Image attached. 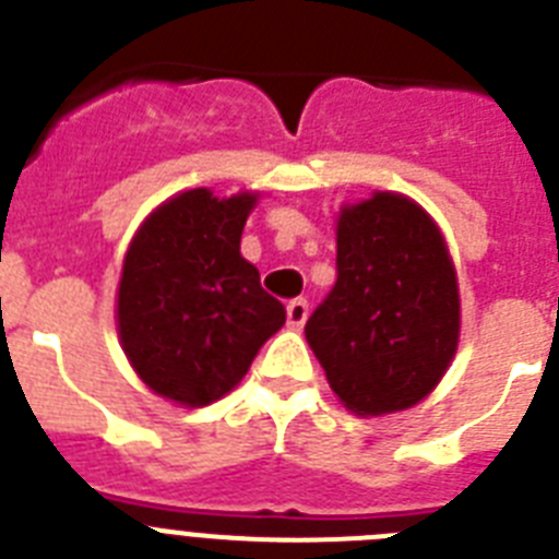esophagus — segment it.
Segmentation results:
<instances>
[{"mask_svg":"<svg viewBox=\"0 0 559 559\" xmlns=\"http://www.w3.org/2000/svg\"><path fill=\"white\" fill-rule=\"evenodd\" d=\"M309 318V300L307 298H293L286 304V320H289V326L300 329L307 323Z\"/></svg>","mask_w":559,"mask_h":559,"instance_id":"obj_1","label":"esophagus"}]
</instances>
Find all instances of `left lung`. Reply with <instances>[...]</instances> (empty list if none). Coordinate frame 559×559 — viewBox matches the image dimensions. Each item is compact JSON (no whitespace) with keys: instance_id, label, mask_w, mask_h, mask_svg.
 Returning <instances> with one entry per match:
<instances>
[{"instance_id":"left-lung-1","label":"left lung","mask_w":559,"mask_h":559,"mask_svg":"<svg viewBox=\"0 0 559 559\" xmlns=\"http://www.w3.org/2000/svg\"><path fill=\"white\" fill-rule=\"evenodd\" d=\"M459 284L436 222L402 193H373L337 219V281L307 340L357 416L425 400L459 346Z\"/></svg>"}]
</instances>
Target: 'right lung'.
Instances as JSON below:
<instances>
[{"instance_id":"right-lung-1","label":"right lung","mask_w":559,"mask_h":559,"mask_svg":"<svg viewBox=\"0 0 559 559\" xmlns=\"http://www.w3.org/2000/svg\"><path fill=\"white\" fill-rule=\"evenodd\" d=\"M255 193L207 188L179 193L140 225L118 289V334L154 394L202 407L239 385L284 304L261 289L241 259V230Z\"/></svg>"}]
</instances>
